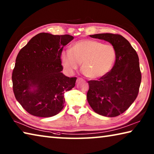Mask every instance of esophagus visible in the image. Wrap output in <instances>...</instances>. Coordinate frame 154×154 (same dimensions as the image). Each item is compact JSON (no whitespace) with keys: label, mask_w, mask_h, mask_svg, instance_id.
Returning <instances> with one entry per match:
<instances>
[{"label":"esophagus","mask_w":154,"mask_h":154,"mask_svg":"<svg viewBox=\"0 0 154 154\" xmlns=\"http://www.w3.org/2000/svg\"><path fill=\"white\" fill-rule=\"evenodd\" d=\"M82 80H83V79H82V78L78 77L77 79V82H80V81H82Z\"/></svg>","instance_id":"34e87169"}]
</instances>
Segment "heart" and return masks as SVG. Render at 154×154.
<instances>
[{"instance_id":"1","label":"heart","mask_w":154,"mask_h":154,"mask_svg":"<svg viewBox=\"0 0 154 154\" xmlns=\"http://www.w3.org/2000/svg\"><path fill=\"white\" fill-rule=\"evenodd\" d=\"M64 71L72 75L82 63L84 75L90 79H98L111 71L116 60V51L110 44L93 39H82L72 43L69 51L61 54Z\"/></svg>"}]
</instances>
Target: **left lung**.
<instances>
[{
	"label": "left lung",
	"mask_w": 154,
	"mask_h": 154,
	"mask_svg": "<svg viewBox=\"0 0 154 154\" xmlns=\"http://www.w3.org/2000/svg\"><path fill=\"white\" fill-rule=\"evenodd\" d=\"M90 36L111 43L116 49V60L106 75L98 81H88V102L96 113L116 117L130 107L139 94L141 82L139 56L128 41L118 34Z\"/></svg>",
	"instance_id": "8db88e82"
}]
</instances>
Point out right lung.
Here are the masks:
<instances>
[{
  "instance_id": "obj_1",
  "label": "right lung",
  "mask_w": 154,
  "mask_h": 154,
  "mask_svg": "<svg viewBox=\"0 0 154 154\" xmlns=\"http://www.w3.org/2000/svg\"><path fill=\"white\" fill-rule=\"evenodd\" d=\"M69 35L41 32L18 53L12 72L15 97L28 113L49 118L64 107V94L74 88L77 77L62 73L61 54L73 39Z\"/></svg>"
}]
</instances>
